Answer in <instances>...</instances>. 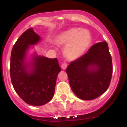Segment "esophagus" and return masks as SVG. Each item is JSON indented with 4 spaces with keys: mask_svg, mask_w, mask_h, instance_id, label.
<instances>
[{
    "mask_svg": "<svg viewBox=\"0 0 127 127\" xmlns=\"http://www.w3.org/2000/svg\"><path fill=\"white\" fill-rule=\"evenodd\" d=\"M61 67L63 69H65L67 67V63H65V62L62 63V65H61Z\"/></svg>",
    "mask_w": 127,
    "mask_h": 127,
    "instance_id": "34e87169",
    "label": "esophagus"
}]
</instances>
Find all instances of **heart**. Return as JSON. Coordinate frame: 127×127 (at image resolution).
<instances>
[{"label":"heart","instance_id":"b5f03b06","mask_svg":"<svg viewBox=\"0 0 127 127\" xmlns=\"http://www.w3.org/2000/svg\"><path fill=\"white\" fill-rule=\"evenodd\" d=\"M92 36L89 31L80 28H72L57 38V43L65 45V55L70 60L80 57L90 46Z\"/></svg>","mask_w":127,"mask_h":127}]
</instances>
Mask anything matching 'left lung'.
Instances as JSON below:
<instances>
[{
    "instance_id": "obj_1",
    "label": "left lung",
    "mask_w": 127,
    "mask_h": 127,
    "mask_svg": "<svg viewBox=\"0 0 127 127\" xmlns=\"http://www.w3.org/2000/svg\"><path fill=\"white\" fill-rule=\"evenodd\" d=\"M66 72L72 90L81 99L91 100L104 94L109 86L113 74L107 42L95 44L86 53L71 62Z\"/></svg>"
}]
</instances>
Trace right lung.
Returning <instances> with one entry per match:
<instances>
[{"instance_id": "add662e5", "label": "right lung", "mask_w": 127, "mask_h": 127, "mask_svg": "<svg viewBox=\"0 0 127 127\" xmlns=\"http://www.w3.org/2000/svg\"><path fill=\"white\" fill-rule=\"evenodd\" d=\"M40 40L32 28L27 29L13 46L10 63V76L14 90L27 104L36 106L52 99L57 76L61 70L56 58L35 54L31 64L25 63L28 49ZM29 66L32 69L28 70Z\"/></svg>"}]
</instances>
